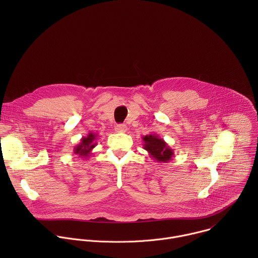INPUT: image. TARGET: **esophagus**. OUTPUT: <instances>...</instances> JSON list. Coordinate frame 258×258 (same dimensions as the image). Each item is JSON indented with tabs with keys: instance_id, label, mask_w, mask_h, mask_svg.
<instances>
[{
	"instance_id": "1",
	"label": "esophagus",
	"mask_w": 258,
	"mask_h": 258,
	"mask_svg": "<svg viewBox=\"0 0 258 258\" xmlns=\"http://www.w3.org/2000/svg\"><path fill=\"white\" fill-rule=\"evenodd\" d=\"M115 131L117 133H125L127 131V127H126L125 124H117L115 126Z\"/></svg>"
}]
</instances>
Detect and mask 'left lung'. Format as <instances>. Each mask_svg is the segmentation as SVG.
I'll return each mask as SVG.
<instances>
[{"label":"left lung","instance_id":"1","mask_svg":"<svg viewBox=\"0 0 258 258\" xmlns=\"http://www.w3.org/2000/svg\"><path fill=\"white\" fill-rule=\"evenodd\" d=\"M143 141L144 149L149 153V156L153 161H157L159 163H167L172 159L174 155L173 150L158 135H147L143 137Z\"/></svg>","mask_w":258,"mask_h":258}]
</instances>
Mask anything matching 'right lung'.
Here are the masks:
<instances>
[{
  "label": "right lung",
  "mask_w": 258,
  "mask_h": 258,
  "mask_svg": "<svg viewBox=\"0 0 258 258\" xmlns=\"http://www.w3.org/2000/svg\"><path fill=\"white\" fill-rule=\"evenodd\" d=\"M97 134L89 133L87 137H83L81 139V143L75 146L73 152L76 155L83 159H88L89 156L92 154V150L97 146Z\"/></svg>",
  "instance_id": "add662e5"
}]
</instances>
